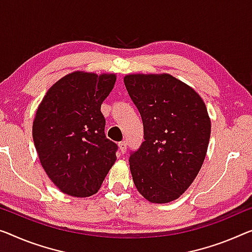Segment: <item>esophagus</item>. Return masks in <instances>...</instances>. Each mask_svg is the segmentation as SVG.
Returning a JSON list of instances; mask_svg holds the SVG:
<instances>
[{
    "label": "esophagus",
    "mask_w": 252,
    "mask_h": 252,
    "mask_svg": "<svg viewBox=\"0 0 252 252\" xmlns=\"http://www.w3.org/2000/svg\"><path fill=\"white\" fill-rule=\"evenodd\" d=\"M126 146H127V144H126V141H122V142H120V144H119L120 152H121L122 154H125V153L126 152Z\"/></svg>",
    "instance_id": "obj_1"
}]
</instances>
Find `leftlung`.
Here are the masks:
<instances>
[{"mask_svg":"<svg viewBox=\"0 0 252 252\" xmlns=\"http://www.w3.org/2000/svg\"><path fill=\"white\" fill-rule=\"evenodd\" d=\"M125 85L144 125L145 141L129 160L134 186L153 204L173 201L205 160L207 108L196 90L168 73L126 74Z\"/></svg>","mask_w":252,"mask_h":252,"instance_id":"left-lung-1","label":"left lung"}]
</instances>
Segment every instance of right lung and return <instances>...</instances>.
<instances>
[{
  "mask_svg": "<svg viewBox=\"0 0 252 252\" xmlns=\"http://www.w3.org/2000/svg\"><path fill=\"white\" fill-rule=\"evenodd\" d=\"M116 81L114 73L74 71L47 90L32 122L40 164L63 193L85 198L99 190L116 160L100 112Z\"/></svg>",
  "mask_w": 252,
  "mask_h": 252,
  "instance_id": "right-lung-1",
  "label": "right lung"
}]
</instances>
